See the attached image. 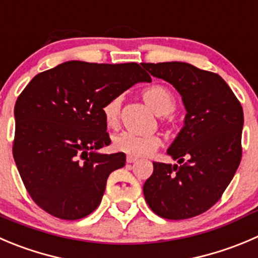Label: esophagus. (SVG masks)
<instances>
[{
  "label": "esophagus",
  "mask_w": 258,
  "mask_h": 258,
  "mask_svg": "<svg viewBox=\"0 0 258 258\" xmlns=\"http://www.w3.org/2000/svg\"><path fill=\"white\" fill-rule=\"evenodd\" d=\"M136 157H134V156H127V159H126V161L128 162V164H132V162H135L136 161Z\"/></svg>",
  "instance_id": "obj_1"
}]
</instances>
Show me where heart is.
<instances>
[{"label":"heart","mask_w":258,"mask_h":258,"mask_svg":"<svg viewBox=\"0 0 258 258\" xmlns=\"http://www.w3.org/2000/svg\"><path fill=\"white\" fill-rule=\"evenodd\" d=\"M141 94L147 106L159 116H167L176 108V101L166 87L155 84V86L145 88ZM121 104V97H113L108 102H106L102 108L104 122L109 128H116L118 126ZM160 145H161V140L156 135L139 136L131 132H122L113 137L114 150L134 157L149 156L159 149Z\"/></svg>","instance_id":"b5f03b06"}]
</instances>
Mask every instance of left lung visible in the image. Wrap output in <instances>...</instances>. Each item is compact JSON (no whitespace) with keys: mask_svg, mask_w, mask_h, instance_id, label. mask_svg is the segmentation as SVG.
Instances as JSON below:
<instances>
[{"mask_svg":"<svg viewBox=\"0 0 258 258\" xmlns=\"http://www.w3.org/2000/svg\"><path fill=\"white\" fill-rule=\"evenodd\" d=\"M142 67L172 84L186 109L184 126L167 149L177 164L154 162L144 184L145 199L162 218L197 217L221 199L238 169L243 109L218 74L181 61Z\"/></svg>","mask_w":258,"mask_h":258,"instance_id":"1","label":"left lung"}]
</instances>
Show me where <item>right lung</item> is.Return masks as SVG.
Returning <instances> with one entry per match:
<instances>
[{
    "label": "right lung",
    "mask_w": 258,
    "mask_h": 258,
    "mask_svg": "<svg viewBox=\"0 0 258 258\" xmlns=\"http://www.w3.org/2000/svg\"><path fill=\"white\" fill-rule=\"evenodd\" d=\"M151 77L137 64L66 61L39 73L15 104L12 154L32 201L51 216L76 221L96 211L109 174L126 155L101 154L111 139L102 108Z\"/></svg>",
    "instance_id": "obj_1"
}]
</instances>
